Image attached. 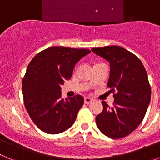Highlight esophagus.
<instances>
[{"label":"esophagus","instance_id":"34e87169","mask_svg":"<svg viewBox=\"0 0 160 160\" xmlns=\"http://www.w3.org/2000/svg\"><path fill=\"white\" fill-rule=\"evenodd\" d=\"M93 101H94V100H93L91 98L87 97V98H84V102L86 103V104H90V103L92 102Z\"/></svg>","mask_w":160,"mask_h":160}]
</instances>
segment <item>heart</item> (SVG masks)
I'll return each mask as SVG.
<instances>
[{
	"mask_svg": "<svg viewBox=\"0 0 160 160\" xmlns=\"http://www.w3.org/2000/svg\"><path fill=\"white\" fill-rule=\"evenodd\" d=\"M95 65H96V64H95Z\"/></svg>",
	"mask_w": 160,
	"mask_h": 160,
	"instance_id": "b5f03b06",
	"label": "heart"
}]
</instances>
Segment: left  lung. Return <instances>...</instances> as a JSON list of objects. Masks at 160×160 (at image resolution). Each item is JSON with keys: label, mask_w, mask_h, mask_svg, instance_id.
<instances>
[{"label": "left lung", "mask_w": 160, "mask_h": 160, "mask_svg": "<svg viewBox=\"0 0 160 160\" xmlns=\"http://www.w3.org/2000/svg\"><path fill=\"white\" fill-rule=\"evenodd\" d=\"M91 50L110 62L107 87L114 98L112 107L102 102L103 110L96 117V124L109 138H123L138 128L146 114L152 95L148 73L140 59L124 48L110 46Z\"/></svg>", "instance_id": "8db88e82"}]
</instances>
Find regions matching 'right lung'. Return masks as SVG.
Returning <instances> with one entry per match:
<instances>
[{
	"label": "right lung",
	"instance_id": "right-lung-1",
	"mask_svg": "<svg viewBox=\"0 0 160 160\" xmlns=\"http://www.w3.org/2000/svg\"><path fill=\"white\" fill-rule=\"evenodd\" d=\"M87 49L53 46L31 60L22 80L24 104L32 122L48 134H59L73 124L84 98L76 94L62 98L61 86L69 80Z\"/></svg>",
	"mask_w": 160,
	"mask_h": 160
}]
</instances>
